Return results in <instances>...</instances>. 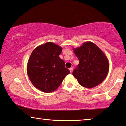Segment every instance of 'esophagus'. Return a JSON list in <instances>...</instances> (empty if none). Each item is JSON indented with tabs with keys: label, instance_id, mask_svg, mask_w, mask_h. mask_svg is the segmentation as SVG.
<instances>
[{
	"label": "esophagus",
	"instance_id": "1",
	"mask_svg": "<svg viewBox=\"0 0 126 126\" xmlns=\"http://www.w3.org/2000/svg\"><path fill=\"white\" fill-rule=\"evenodd\" d=\"M69 69V71H70V72L72 73V71H73V68H70Z\"/></svg>",
	"mask_w": 126,
	"mask_h": 126
}]
</instances>
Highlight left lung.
Segmentation results:
<instances>
[{"label": "left lung", "mask_w": 126, "mask_h": 126, "mask_svg": "<svg viewBox=\"0 0 126 126\" xmlns=\"http://www.w3.org/2000/svg\"><path fill=\"white\" fill-rule=\"evenodd\" d=\"M73 50L80 62L72 72L79 84L92 88L104 81L108 74L109 63L102 50L90 41Z\"/></svg>", "instance_id": "8db88e82"}]
</instances>
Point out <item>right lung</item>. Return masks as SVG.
Instances as JSON below:
<instances>
[{"instance_id":"1","label":"right lung","mask_w":126,"mask_h":126,"mask_svg":"<svg viewBox=\"0 0 126 126\" xmlns=\"http://www.w3.org/2000/svg\"><path fill=\"white\" fill-rule=\"evenodd\" d=\"M62 48L51 42L37 46L28 60L27 74L30 81L39 91L45 93L55 91L59 87L69 69L59 58Z\"/></svg>"}]
</instances>
